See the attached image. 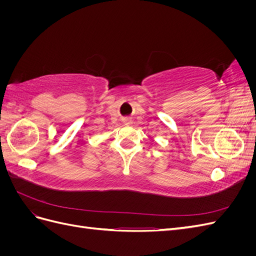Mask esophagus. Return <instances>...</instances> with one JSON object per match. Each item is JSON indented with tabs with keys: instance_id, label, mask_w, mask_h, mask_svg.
Returning a JSON list of instances; mask_svg holds the SVG:
<instances>
[{
	"instance_id": "34e87169",
	"label": "esophagus",
	"mask_w": 256,
	"mask_h": 256,
	"mask_svg": "<svg viewBox=\"0 0 256 256\" xmlns=\"http://www.w3.org/2000/svg\"><path fill=\"white\" fill-rule=\"evenodd\" d=\"M124 122H125V124H130V120H124Z\"/></svg>"
}]
</instances>
